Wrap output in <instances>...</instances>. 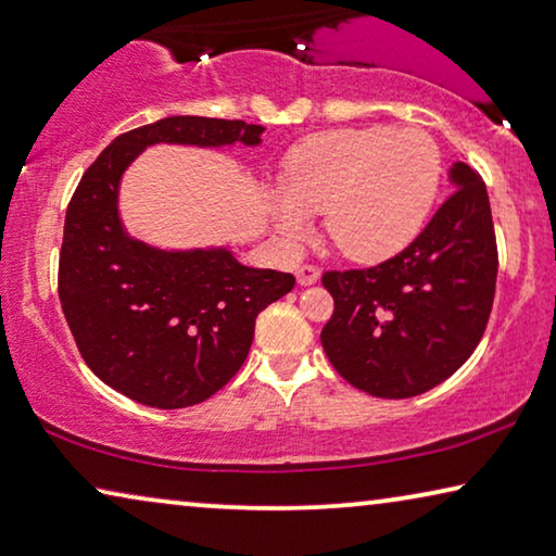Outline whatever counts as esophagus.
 Instances as JSON below:
<instances>
[{
  "instance_id": "obj_1",
  "label": "esophagus",
  "mask_w": 556,
  "mask_h": 556,
  "mask_svg": "<svg viewBox=\"0 0 556 556\" xmlns=\"http://www.w3.org/2000/svg\"><path fill=\"white\" fill-rule=\"evenodd\" d=\"M321 269L314 267V264H302V267H296V281H300L302 287H309L314 281L319 279Z\"/></svg>"
}]
</instances>
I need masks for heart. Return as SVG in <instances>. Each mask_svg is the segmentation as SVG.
Segmentation results:
<instances>
[{
	"label": "heart",
	"instance_id": "1",
	"mask_svg": "<svg viewBox=\"0 0 556 556\" xmlns=\"http://www.w3.org/2000/svg\"><path fill=\"white\" fill-rule=\"evenodd\" d=\"M439 179L442 152L425 129H334L289 154L285 189L269 194V210L287 242H302L309 214H325L339 252L382 262L425 227Z\"/></svg>",
	"mask_w": 556,
	"mask_h": 556
}]
</instances>
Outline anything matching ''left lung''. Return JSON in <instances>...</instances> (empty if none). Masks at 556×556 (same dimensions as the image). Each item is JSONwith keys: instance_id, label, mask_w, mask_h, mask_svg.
<instances>
[{"instance_id": "8db88e82", "label": "left lung", "mask_w": 556, "mask_h": 556, "mask_svg": "<svg viewBox=\"0 0 556 556\" xmlns=\"http://www.w3.org/2000/svg\"><path fill=\"white\" fill-rule=\"evenodd\" d=\"M450 181L454 192L407 250L321 277L334 296L321 346L331 367L371 396L407 400L442 384L490 321L500 267L490 197L464 162Z\"/></svg>"}]
</instances>
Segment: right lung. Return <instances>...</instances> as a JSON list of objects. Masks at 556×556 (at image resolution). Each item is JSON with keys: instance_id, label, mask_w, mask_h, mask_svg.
<instances>
[{"instance_id": "obj_1", "label": "right lung", "mask_w": 556, "mask_h": 556, "mask_svg": "<svg viewBox=\"0 0 556 556\" xmlns=\"http://www.w3.org/2000/svg\"><path fill=\"white\" fill-rule=\"evenodd\" d=\"M242 119L167 117L124 131L97 156L66 206L60 302L87 367L156 409L210 400L242 367L256 314L287 292V271L244 267L225 247L167 252L131 239L119 219L124 169L152 144L262 142Z\"/></svg>"}]
</instances>
